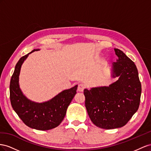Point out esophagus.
Returning a JSON list of instances; mask_svg holds the SVG:
<instances>
[{
	"instance_id": "34e87169",
	"label": "esophagus",
	"mask_w": 151,
	"mask_h": 151,
	"mask_svg": "<svg viewBox=\"0 0 151 151\" xmlns=\"http://www.w3.org/2000/svg\"><path fill=\"white\" fill-rule=\"evenodd\" d=\"M84 88H85V86L83 84L80 83L78 85V92H83Z\"/></svg>"
}]
</instances>
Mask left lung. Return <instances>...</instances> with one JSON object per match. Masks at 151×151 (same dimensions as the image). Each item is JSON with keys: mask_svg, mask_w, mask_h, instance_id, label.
I'll return each mask as SVG.
<instances>
[{"mask_svg": "<svg viewBox=\"0 0 151 151\" xmlns=\"http://www.w3.org/2000/svg\"><path fill=\"white\" fill-rule=\"evenodd\" d=\"M118 56L112 64V77L119 79L108 87L84 90L85 107L92 123L107 129L122 127L139 109L141 83L135 63L123 52L114 49Z\"/></svg>", "mask_w": 151, "mask_h": 151, "instance_id": "obj_1", "label": "left lung"}]
</instances>
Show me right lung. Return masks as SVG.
<instances>
[{
    "label": "right lung",
    "mask_w": 151,
    "mask_h": 151,
    "mask_svg": "<svg viewBox=\"0 0 151 151\" xmlns=\"http://www.w3.org/2000/svg\"><path fill=\"white\" fill-rule=\"evenodd\" d=\"M36 50L39 49H34L17 63L10 81V101L14 111L26 125L38 130H48L62 122L68 107L76 93L78 85L63 90L47 102L38 103L29 100L19 88V75L24 60Z\"/></svg>",
    "instance_id": "1"
}]
</instances>
